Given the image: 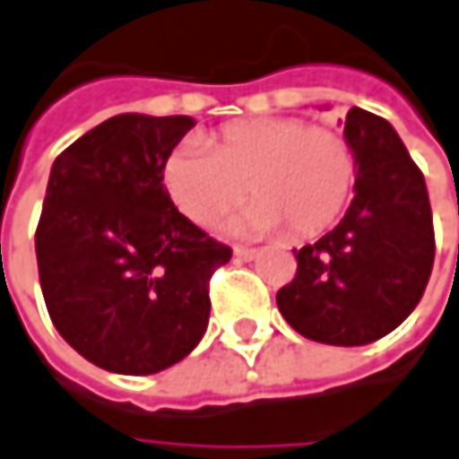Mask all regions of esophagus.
I'll return each mask as SVG.
<instances>
[{
    "instance_id": "1",
    "label": "esophagus",
    "mask_w": 459,
    "mask_h": 459,
    "mask_svg": "<svg viewBox=\"0 0 459 459\" xmlns=\"http://www.w3.org/2000/svg\"><path fill=\"white\" fill-rule=\"evenodd\" d=\"M260 252L257 249H249V247H236L233 249V257H238V260H255Z\"/></svg>"
}]
</instances>
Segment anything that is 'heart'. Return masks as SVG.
I'll use <instances>...</instances> for the list:
<instances>
[{"instance_id":"heart-1","label":"heart","mask_w":459,"mask_h":459,"mask_svg":"<svg viewBox=\"0 0 459 459\" xmlns=\"http://www.w3.org/2000/svg\"><path fill=\"white\" fill-rule=\"evenodd\" d=\"M357 162L344 136L299 117H257L226 126L212 146L186 139L162 165V186L188 221L207 226L244 196L255 202L226 221L241 236L289 229L307 238L331 229L350 202Z\"/></svg>"}]
</instances>
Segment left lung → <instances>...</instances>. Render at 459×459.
<instances>
[{"label": "left lung", "mask_w": 459, "mask_h": 459, "mask_svg": "<svg viewBox=\"0 0 459 459\" xmlns=\"http://www.w3.org/2000/svg\"><path fill=\"white\" fill-rule=\"evenodd\" d=\"M357 176L339 226L302 247L297 275L275 302L320 344L362 347L415 310L434 268V221L423 173L392 123L352 107L344 123Z\"/></svg>", "instance_id": "obj_1"}]
</instances>
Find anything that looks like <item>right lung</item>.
Wrapping results in <instances>:
<instances>
[{"label": "right lung", "instance_id": "right-lung-1", "mask_svg": "<svg viewBox=\"0 0 459 459\" xmlns=\"http://www.w3.org/2000/svg\"><path fill=\"white\" fill-rule=\"evenodd\" d=\"M186 115H115L55 160L36 260L44 302L89 362L152 376L181 362L210 323V275L230 249L176 210L162 165Z\"/></svg>", "mask_w": 459, "mask_h": 459}]
</instances>
